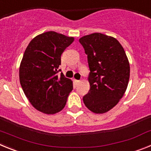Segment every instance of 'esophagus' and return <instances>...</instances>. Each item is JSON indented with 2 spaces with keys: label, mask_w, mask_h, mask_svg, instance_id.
<instances>
[{
  "label": "esophagus",
  "mask_w": 151,
  "mask_h": 151,
  "mask_svg": "<svg viewBox=\"0 0 151 151\" xmlns=\"http://www.w3.org/2000/svg\"><path fill=\"white\" fill-rule=\"evenodd\" d=\"M74 82H75V84H76V85H78V84H79L80 82H81V81H79V80H76V79H75Z\"/></svg>",
  "instance_id": "34e87169"
}]
</instances>
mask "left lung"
I'll use <instances>...</instances> for the list:
<instances>
[{"instance_id":"8db88e82","label":"left lung","mask_w":151,"mask_h":151,"mask_svg":"<svg viewBox=\"0 0 151 151\" xmlns=\"http://www.w3.org/2000/svg\"><path fill=\"white\" fill-rule=\"evenodd\" d=\"M88 55L90 90L83 97L86 107L97 114L110 110L123 97L130 76V65L121 44L101 33L79 39Z\"/></svg>"}]
</instances>
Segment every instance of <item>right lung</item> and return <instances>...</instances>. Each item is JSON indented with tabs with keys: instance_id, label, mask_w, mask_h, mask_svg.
<instances>
[{
	"instance_id": "1",
	"label": "right lung",
	"mask_w": 151,
	"mask_h": 151,
	"mask_svg": "<svg viewBox=\"0 0 151 151\" xmlns=\"http://www.w3.org/2000/svg\"><path fill=\"white\" fill-rule=\"evenodd\" d=\"M74 41L53 31L35 37L29 42L19 66V82L31 104L45 114L59 113L65 106L73 81L61 73V54Z\"/></svg>"
}]
</instances>
